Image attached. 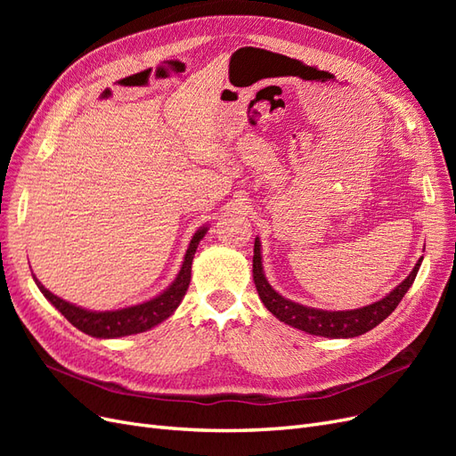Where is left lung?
<instances>
[{
	"label": "left lung",
	"instance_id": "obj_1",
	"mask_svg": "<svg viewBox=\"0 0 456 456\" xmlns=\"http://www.w3.org/2000/svg\"><path fill=\"white\" fill-rule=\"evenodd\" d=\"M422 256L412 268L407 278L399 283L394 291H390L384 298L372 302L369 306L357 308V310H342V312H329V310H317L310 306H302L298 302L289 300L281 297L275 289L268 283L265 270H262V256H260V240H255V255H253V280L258 291V297L280 322L291 325L295 329L305 330L308 335L315 337H327V338H354L360 337L367 330L375 329L382 323L395 308L409 287L415 281L419 268H420Z\"/></svg>",
	"mask_w": 456,
	"mask_h": 456
}]
</instances>
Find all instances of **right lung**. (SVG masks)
Returning a JSON list of instances; mask_svg holds the SVG:
<instances>
[{
  "label": "right lung",
  "mask_w": 456,
  "mask_h": 456,
  "mask_svg": "<svg viewBox=\"0 0 456 456\" xmlns=\"http://www.w3.org/2000/svg\"><path fill=\"white\" fill-rule=\"evenodd\" d=\"M207 230L209 228L203 226L194 233V238H191L188 249H186L181 272H178L175 281L167 289H165L161 295L142 302V305H134V306H127L121 310L93 312V310H86L81 306L70 305V302H66L61 297L53 295L49 289L41 285L39 280H36V275H34V281L39 287V291L44 293V297L51 302V305L57 308L74 327L84 330V333L89 337L118 338V337L144 333V330L156 327L158 323L167 320V317L183 302V298L188 291L190 278H191V260H194L198 245L203 240Z\"/></svg>",
  "instance_id": "obj_1"
}]
</instances>
